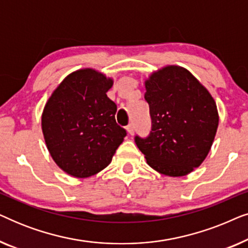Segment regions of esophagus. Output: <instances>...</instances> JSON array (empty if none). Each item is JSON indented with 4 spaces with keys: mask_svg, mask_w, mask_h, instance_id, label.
<instances>
[{
    "mask_svg": "<svg viewBox=\"0 0 248 248\" xmlns=\"http://www.w3.org/2000/svg\"><path fill=\"white\" fill-rule=\"evenodd\" d=\"M126 131H127V133L130 134V135H133V133H134L133 124H128L127 126H126Z\"/></svg>",
    "mask_w": 248,
    "mask_h": 248,
    "instance_id": "esophagus-1",
    "label": "esophagus"
}]
</instances>
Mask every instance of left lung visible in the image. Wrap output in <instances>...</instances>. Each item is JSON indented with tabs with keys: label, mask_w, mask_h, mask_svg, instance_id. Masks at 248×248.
<instances>
[{
	"label": "left lung",
	"mask_w": 248,
	"mask_h": 248,
	"mask_svg": "<svg viewBox=\"0 0 248 248\" xmlns=\"http://www.w3.org/2000/svg\"><path fill=\"white\" fill-rule=\"evenodd\" d=\"M151 132L135 143L155 170L185 176L204 161L219 124L216 101L184 67L167 65L145 80Z\"/></svg>",
	"instance_id": "1"
}]
</instances>
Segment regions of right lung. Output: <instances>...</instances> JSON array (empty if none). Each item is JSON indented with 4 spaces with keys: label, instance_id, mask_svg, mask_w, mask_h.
Masks as SVG:
<instances>
[{
    "label": "right lung",
    "instance_id": "1",
    "mask_svg": "<svg viewBox=\"0 0 248 248\" xmlns=\"http://www.w3.org/2000/svg\"><path fill=\"white\" fill-rule=\"evenodd\" d=\"M113 79L93 69L70 73L48 98L42 130L53 160L73 177L93 176L110 164L126 131L107 97Z\"/></svg>",
    "mask_w": 248,
    "mask_h": 248
}]
</instances>
